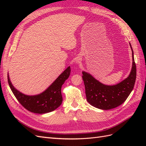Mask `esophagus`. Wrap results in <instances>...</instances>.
<instances>
[{
	"mask_svg": "<svg viewBox=\"0 0 146 146\" xmlns=\"http://www.w3.org/2000/svg\"><path fill=\"white\" fill-rule=\"evenodd\" d=\"M80 62H81V58H78L76 60V63H80Z\"/></svg>",
	"mask_w": 146,
	"mask_h": 146,
	"instance_id": "esophagus-1",
	"label": "esophagus"
}]
</instances>
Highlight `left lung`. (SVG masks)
Here are the masks:
<instances>
[{"instance_id": "left-lung-1", "label": "left lung", "mask_w": 146, "mask_h": 146, "mask_svg": "<svg viewBox=\"0 0 146 146\" xmlns=\"http://www.w3.org/2000/svg\"><path fill=\"white\" fill-rule=\"evenodd\" d=\"M132 51V68L129 77L114 85H106L91 75L83 71L87 101L92 106L101 110H110L121 105L126 100L133 89L136 78V68L133 51Z\"/></svg>"}]
</instances>
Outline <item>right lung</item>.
Listing matches in <instances>:
<instances>
[{
  "label": "right lung",
  "mask_w": 146,
  "mask_h": 146,
  "mask_svg": "<svg viewBox=\"0 0 146 146\" xmlns=\"http://www.w3.org/2000/svg\"><path fill=\"white\" fill-rule=\"evenodd\" d=\"M70 73L69 66L44 91L35 96L25 95L17 90L12 85L8 74V82L13 94L25 109L34 113L44 114L54 111L62 103L61 86L69 78Z\"/></svg>",
  "instance_id": "add662e5"
}]
</instances>
